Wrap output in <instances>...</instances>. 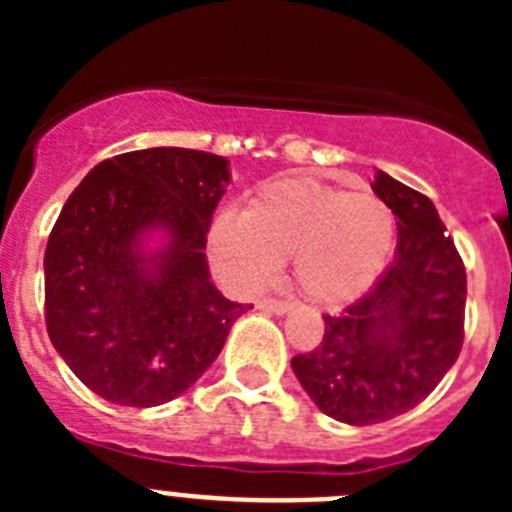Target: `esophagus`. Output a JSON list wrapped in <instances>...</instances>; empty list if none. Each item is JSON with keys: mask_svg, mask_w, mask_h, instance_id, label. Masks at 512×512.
Segmentation results:
<instances>
[{"mask_svg": "<svg viewBox=\"0 0 512 512\" xmlns=\"http://www.w3.org/2000/svg\"><path fill=\"white\" fill-rule=\"evenodd\" d=\"M259 307L266 312H274V315H287V312L292 310V302L271 300V297H266V300H259Z\"/></svg>", "mask_w": 512, "mask_h": 512, "instance_id": "esophagus-1", "label": "esophagus"}]
</instances>
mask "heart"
<instances>
[{
	"mask_svg": "<svg viewBox=\"0 0 512 512\" xmlns=\"http://www.w3.org/2000/svg\"><path fill=\"white\" fill-rule=\"evenodd\" d=\"M395 230V212L377 194L277 179L253 194L241 215L212 225L210 253L220 274L241 287H259L279 261L295 259L307 300L343 305L377 282Z\"/></svg>",
	"mask_w": 512,
	"mask_h": 512,
	"instance_id": "obj_1",
	"label": "heart"
}]
</instances>
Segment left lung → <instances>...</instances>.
Returning <instances> with one entry per match:
<instances>
[{
  "instance_id": "8db88e82",
  "label": "left lung",
  "mask_w": 512,
  "mask_h": 512,
  "mask_svg": "<svg viewBox=\"0 0 512 512\" xmlns=\"http://www.w3.org/2000/svg\"><path fill=\"white\" fill-rule=\"evenodd\" d=\"M372 189L397 217L395 261L361 300L323 315L320 346L292 359L310 400L348 425L413 410L464 343L467 269L436 207L384 171Z\"/></svg>"
}]
</instances>
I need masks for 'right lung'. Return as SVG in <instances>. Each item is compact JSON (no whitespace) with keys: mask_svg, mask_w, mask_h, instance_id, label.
I'll list each match as a JSON object with an SVG mask.
<instances>
[{"mask_svg":"<svg viewBox=\"0 0 512 512\" xmlns=\"http://www.w3.org/2000/svg\"><path fill=\"white\" fill-rule=\"evenodd\" d=\"M230 161L146 148L94 166L45 248V328L71 372L107 402L164 405L189 390L253 305L212 284L205 246ZM165 243L151 252L147 238Z\"/></svg>","mask_w":512,"mask_h":512,"instance_id":"add662e5","label":"right lung"}]
</instances>
